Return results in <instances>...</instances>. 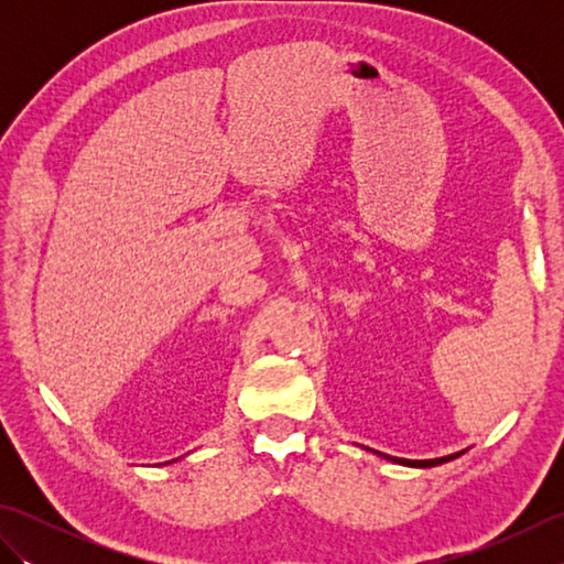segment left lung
<instances>
[{
	"label": "left lung",
	"instance_id": "1",
	"mask_svg": "<svg viewBox=\"0 0 564 564\" xmlns=\"http://www.w3.org/2000/svg\"><path fill=\"white\" fill-rule=\"evenodd\" d=\"M460 453H455V455H446V458H436V460H402V458H388L390 460H394V463H402V465H416V467H431V465H441V463H446V460H453V458H458Z\"/></svg>",
	"mask_w": 564,
	"mask_h": 564
}]
</instances>
